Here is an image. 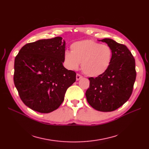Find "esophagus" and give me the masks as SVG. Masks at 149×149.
<instances>
[{
    "label": "esophagus",
    "mask_w": 149,
    "mask_h": 149,
    "mask_svg": "<svg viewBox=\"0 0 149 149\" xmlns=\"http://www.w3.org/2000/svg\"><path fill=\"white\" fill-rule=\"evenodd\" d=\"M82 77H83V76H82L81 75V74H78V73L76 74V80H77V81H78L79 79H80Z\"/></svg>",
    "instance_id": "obj_1"
}]
</instances>
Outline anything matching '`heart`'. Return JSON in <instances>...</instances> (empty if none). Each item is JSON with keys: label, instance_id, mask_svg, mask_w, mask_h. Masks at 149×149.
Segmentation results:
<instances>
[{"label": "heart", "instance_id": "1", "mask_svg": "<svg viewBox=\"0 0 149 149\" xmlns=\"http://www.w3.org/2000/svg\"><path fill=\"white\" fill-rule=\"evenodd\" d=\"M71 52L66 51L64 60L70 70L81 68L83 73L90 77L104 74L111 65L113 52L107 45H102L92 40H84L73 43Z\"/></svg>", "mask_w": 149, "mask_h": 149}]
</instances>
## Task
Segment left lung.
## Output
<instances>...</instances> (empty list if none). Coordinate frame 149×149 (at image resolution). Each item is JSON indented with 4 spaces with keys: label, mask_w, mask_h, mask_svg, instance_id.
<instances>
[{
    "label": "left lung",
    "mask_w": 149,
    "mask_h": 149,
    "mask_svg": "<svg viewBox=\"0 0 149 149\" xmlns=\"http://www.w3.org/2000/svg\"><path fill=\"white\" fill-rule=\"evenodd\" d=\"M101 41L112 48V61L104 73L88 78L89 88L86 96L94 109L111 112L123 106L131 96L136 78V63L132 54L124 45L110 38Z\"/></svg>",
    "instance_id": "1"
}]
</instances>
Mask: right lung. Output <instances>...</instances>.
Segmentation results:
<instances>
[{"mask_svg": "<svg viewBox=\"0 0 149 149\" xmlns=\"http://www.w3.org/2000/svg\"><path fill=\"white\" fill-rule=\"evenodd\" d=\"M62 39L26 44L15 58L13 81L19 96L26 106L41 113L58 109L76 81L75 72L63 65L65 42Z\"/></svg>", "mask_w": 149, "mask_h": 149, "instance_id": "add662e5", "label": "right lung"}]
</instances>
